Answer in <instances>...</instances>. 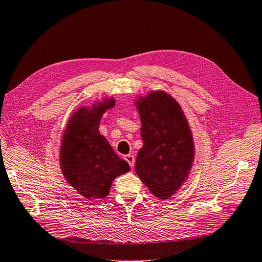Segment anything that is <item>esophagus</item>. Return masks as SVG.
I'll use <instances>...</instances> for the list:
<instances>
[{"instance_id":"esophagus-1","label":"esophagus","mask_w":262,"mask_h":262,"mask_svg":"<svg viewBox=\"0 0 262 262\" xmlns=\"http://www.w3.org/2000/svg\"><path fill=\"white\" fill-rule=\"evenodd\" d=\"M124 159L128 162V165H129L132 168H134V165H135V158H134V156L127 155V156L124 157Z\"/></svg>"}]
</instances>
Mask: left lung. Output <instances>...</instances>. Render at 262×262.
Segmentation results:
<instances>
[{
	"mask_svg": "<svg viewBox=\"0 0 262 262\" xmlns=\"http://www.w3.org/2000/svg\"><path fill=\"white\" fill-rule=\"evenodd\" d=\"M142 122L143 146L135 171L153 195L167 200L188 177L194 160L191 128L178 102L163 91L135 101Z\"/></svg>",
	"mask_w": 262,
	"mask_h": 262,
	"instance_id": "obj_1",
	"label": "left lung"
}]
</instances>
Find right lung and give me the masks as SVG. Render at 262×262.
Here are the masks:
<instances>
[{
    "mask_svg": "<svg viewBox=\"0 0 262 262\" xmlns=\"http://www.w3.org/2000/svg\"><path fill=\"white\" fill-rule=\"evenodd\" d=\"M115 103L110 97L80 106L68 120L61 141L59 160L66 181L89 200L105 198L115 178L130 169L99 130L102 116Z\"/></svg>",
    "mask_w": 262,
    "mask_h": 262,
    "instance_id": "1",
    "label": "right lung"
}]
</instances>
